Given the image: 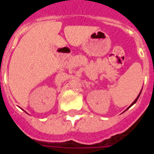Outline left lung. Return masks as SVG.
<instances>
[{
  "label": "left lung",
  "mask_w": 154,
  "mask_h": 154,
  "mask_svg": "<svg viewBox=\"0 0 154 154\" xmlns=\"http://www.w3.org/2000/svg\"><path fill=\"white\" fill-rule=\"evenodd\" d=\"M140 93H141V92H140V94H139V96H137V99H135V100H134V102H133V103H132V104H131V105H130V106H129V107H128V108H127V109H126V110H127V109H129V108H130V107H131V106H133V104H135V103H136V102H137V99H138V98H139V97H140Z\"/></svg>",
  "instance_id": "obj_1"
}]
</instances>
